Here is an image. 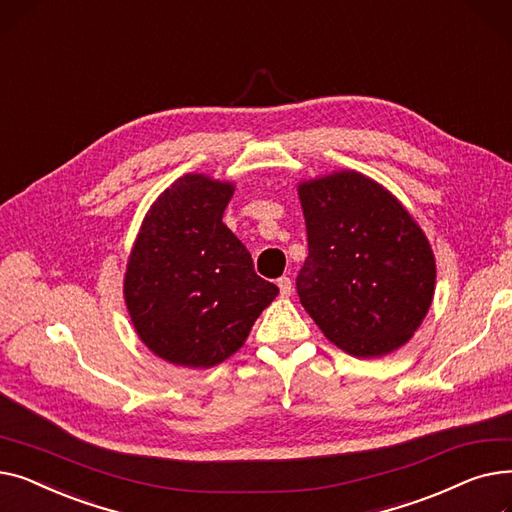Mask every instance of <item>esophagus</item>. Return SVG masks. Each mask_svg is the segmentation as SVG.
I'll return each instance as SVG.
<instances>
[{
  "label": "esophagus",
  "instance_id": "1",
  "mask_svg": "<svg viewBox=\"0 0 512 512\" xmlns=\"http://www.w3.org/2000/svg\"><path fill=\"white\" fill-rule=\"evenodd\" d=\"M278 288H280V297H282V299H288L290 294H292V282H290V278H280V280H278Z\"/></svg>",
  "mask_w": 512,
  "mask_h": 512
}]
</instances>
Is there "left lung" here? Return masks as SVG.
<instances>
[{
	"instance_id": "1",
	"label": "left lung",
	"mask_w": 512,
	"mask_h": 512,
	"mask_svg": "<svg viewBox=\"0 0 512 512\" xmlns=\"http://www.w3.org/2000/svg\"><path fill=\"white\" fill-rule=\"evenodd\" d=\"M309 255L301 305L344 353L378 359L405 346L436 290L432 245L386 186L357 170L301 180Z\"/></svg>"
}]
</instances>
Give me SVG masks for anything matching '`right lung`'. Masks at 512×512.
Here are the masks:
<instances>
[{"label":"right lung","instance_id":"1","mask_svg":"<svg viewBox=\"0 0 512 512\" xmlns=\"http://www.w3.org/2000/svg\"><path fill=\"white\" fill-rule=\"evenodd\" d=\"M232 195L230 180L180 176L153 201L130 249V321L149 351L172 365L209 369L226 361L278 297L222 222Z\"/></svg>","mask_w":512,"mask_h":512}]
</instances>
